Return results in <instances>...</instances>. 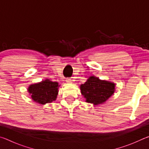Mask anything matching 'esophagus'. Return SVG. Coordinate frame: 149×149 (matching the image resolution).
I'll return each instance as SVG.
<instances>
[{"mask_svg": "<svg viewBox=\"0 0 149 149\" xmlns=\"http://www.w3.org/2000/svg\"><path fill=\"white\" fill-rule=\"evenodd\" d=\"M66 82L68 83V84H70V83H72V81L71 79H66Z\"/></svg>", "mask_w": 149, "mask_h": 149, "instance_id": "obj_1", "label": "esophagus"}]
</instances>
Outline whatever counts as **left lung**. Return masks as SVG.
Here are the masks:
<instances>
[{
    "label": "left lung",
    "mask_w": 149,
    "mask_h": 149,
    "mask_svg": "<svg viewBox=\"0 0 149 149\" xmlns=\"http://www.w3.org/2000/svg\"><path fill=\"white\" fill-rule=\"evenodd\" d=\"M115 87L114 83L91 75L85 84L80 85V89L85 102L97 106L104 104L114 94Z\"/></svg>",
    "instance_id": "left-lung-1"
}]
</instances>
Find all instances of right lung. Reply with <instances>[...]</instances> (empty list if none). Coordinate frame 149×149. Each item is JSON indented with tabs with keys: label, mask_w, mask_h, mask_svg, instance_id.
<instances>
[{
	"label": "right lung",
	"mask_w": 149,
	"mask_h": 149,
	"mask_svg": "<svg viewBox=\"0 0 149 149\" xmlns=\"http://www.w3.org/2000/svg\"><path fill=\"white\" fill-rule=\"evenodd\" d=\"M60 86L58 82L46 79L41 82L30 85L27 88V91L33 101L44 105L56 100Z\"/></svg>",
	"instance_id": "1"
}]
</instances>
